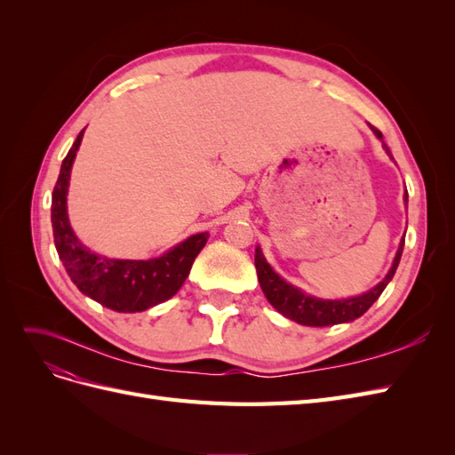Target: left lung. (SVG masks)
I'll list each match as a JSON object with an SVG mask.
<instances>
[{
  "mask_svg": "<svg viewBox=\"0 0 455 455\" xmlns=\"http://www.w3.org/2000/svg\"><path fill=\"white\" fill-rule=\"evenodd\" d=\"M371 131H374V134L379 140H383V134L376 127H371ZM383 148L391 156L387 144L383 142ZM404 199L408 203V194ZM403 249H404V237L401 241V246H398L389 273L385 275V279L366 294L346 298V299H323V298H315L301 292L299 288L286 283L271 269L264 254H261L259 246H256L254 264H256L261 291H264L269 304L281 315H284L286 319L296 321L298 324H304V326H330V324H339V323H351L368 311V307L381 296L385 286H387L389 281L393 279V275L398 267V261H401V256H403Z\"/></svg>",
  "mask_w": 455,
  "mask_h": 455,
  "instance_id": "8db88e82",
  "label": "left lung"
}]
</instances>
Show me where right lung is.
<instances>
[{
  "instance_id": "obj_1",
  "label": "right lung",
  "mask_w": 455,
  "mask_h": 455,
  "mask_svg": "<svg viewBox=\"0 0 455 455\" xmlns=\"http://www.w3.org/2000/svg\"><path fill=\"white\" fill-rule=\"evenodd\" d=\"M84 132L85 129L77 134L74 146L64 157L59 180L52 189L51 222L54 246L66 273L85 296L117 313L146 311L180 291L194 259L209 239V233L191 235L154 259H116L91 252L76 237L66 206L72 164Z\"/></svg>"
}]
</instances>
